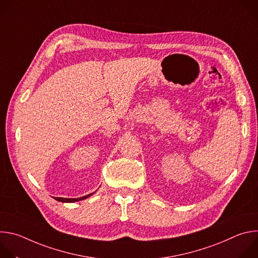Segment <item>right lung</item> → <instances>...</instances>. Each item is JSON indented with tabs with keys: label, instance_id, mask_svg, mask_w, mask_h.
<instances>
[{
	"label": "right lung",
	"instance_id": "1",
	"mask_svg": "<svg viewBox=\"0 0 258 258\" xmlns=\"http://www.w3.org/2000/svg\"><path fill=\"white\" fill-rule=\"evenodd\" d=\"M93 194H94V193H91V194L86 195V196L81 197V198H61V197H56L55 200L60 201V202H65V203H72V202H77V201H81V200L87 199V198H89L90 196H92Z\"/></svg>",
	"mask_w": 258,
	"mask_h": 258
}]
</instances>
